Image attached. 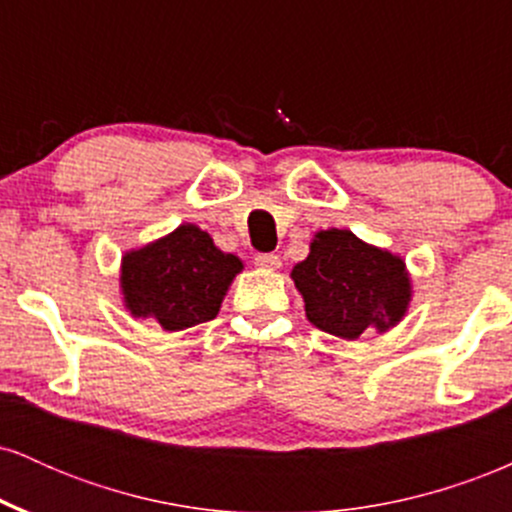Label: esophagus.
I'll use <instances>...</instances> for the list:
<instances>
[{"label": "esophagus", "mask_w": 512, "mask_h": 512, "mask_svg": "<svg viewBox=\"0 0 512 512\" xmlns=\"http://www.w3.org/2000/svg\"><path fill=\"white\" fill-rule=\"evenodd\" d=\"M255 264L260 269H279L281 267V257L272 255V252H262V255L255 257Z\"/></svg>", "instance_id": "1"}]
</instances>
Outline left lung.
I'll return each instance as SVG.
<instances>
[{
    "mask_svg": "<svg viewBox=\"0 0 512 512\" xmlns=\"http://www.w3.org/2000/svg\"><path fill=\"white\" fill-rule=\"evenodd\" d=\"M317 330L358 339L375 327L385 332L407 313L411 284L404 262L373 248L351 231H320L310 255L291 272Z\"/></svg>",
    "mask_w": 512,
    "mask_h": 512,
    "instance_id": "obj_1",
    "label": "left lung"
}]
</instances>
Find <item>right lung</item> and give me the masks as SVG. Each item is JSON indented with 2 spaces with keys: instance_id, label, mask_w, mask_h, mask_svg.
Listing matches in <instances>:
<instances>
[{
  "instance_id": "add662e5",
  "label": "right lung",
  "mask_w": 512,
  "mask_h": 512,
  "mask_svg": "<svg viewBox=\"0 0 512 512\" xmlns=\"http://www.w3.org/2000/svg\"><path fill=\"white\" fill-rule=\"evenodd\" d=\"M240 269L243 262L216 248L207 231L182 223L166 238L122 257L120 286L134 317H154L163 330L178 332L219 315Z\"/></svg>"
}]
</instances>
